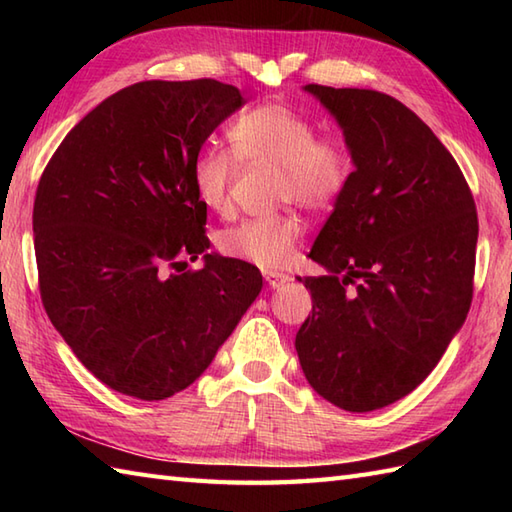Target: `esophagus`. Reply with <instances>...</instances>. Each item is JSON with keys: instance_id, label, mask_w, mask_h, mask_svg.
I'll return each instance as SVG.
<instances>
[{"instance_id": "34e87169", "label": "esophagus", "mask_w": 512, "mask_h": 512, "mask_svg": "<svg viewBox=\"0 0 512 512\" xmlns=\"http://www.w3.org/2000/svg\"><path fill=\"white\" fill-rule=\"evenodd\" d=\"M264 279L268 281L270 288H281L284 284H288L290 277L284 273H275V270H264Z\"/></svg>"}]
</instances>
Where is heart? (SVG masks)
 Listing matches in <instances>:
<instances>
[{"label":"heart","mask_w":512,"mask_h":512,"mask_svg":"<svg viewBox=\"0 0 512 512\" xmlns=\"http://www.w3.org/2000/svg\"><path fill=\"white\" fill-rule=\"evenodd\" d=\"M231 149L204 145L193 158L191 182L206 209L222 213L231 202L237 159L277 167V198L325 211L341 200L352 178V156L341 138L317 136V125L286 103L250 107L228 125ZM303 233L295 213L248 217L217 235L224 257L259 268H281Z\"/></svg>","instance_id":"1"}]
</instances>
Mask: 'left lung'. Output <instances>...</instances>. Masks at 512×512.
I'll return each mask as SVG.
<instances>
[{"label":"left lung","instance_id":"8db88e82","mask_svg":"<svg viewBox=\"0 0 512 512\" xmlns=\"http://www.w3.org/2000/svg\"><path fill=\"white\" fill-rule=\"evenodd\" d=\"M303 90L341 125L354 171L308 255L328 273L299 277L312 314L295 347L319 396L374 411L411 394L462 328L477 211L449 149L394 96Z\"/></svg>","mask_w":512,"mask_h":512}]
</instances>
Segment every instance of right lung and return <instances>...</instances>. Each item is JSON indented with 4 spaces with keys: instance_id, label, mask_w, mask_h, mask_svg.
<instances>
[{
    "instance_id": "add662e5",
    "label": "right lung",
    "mask_w": 512,
    "mask_h": 512,
    "mask_svg": "<svg viewBox=\"0 0 512 512\" xmlns=\"http://www.w3.org/2000/svg\"><path fill=\"white\" fill-rule=\"evenodd\" d=\"M246 101L215 79L143 81L83 116L39 180L41 301L76 358L118 394L165 400L211 365L262 290L209 248L193 158Z\"/></svg>"
}]
</instances>
